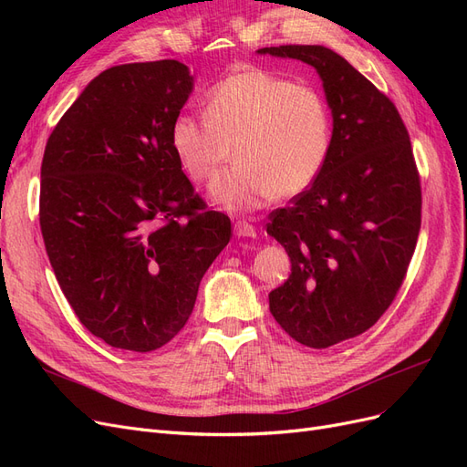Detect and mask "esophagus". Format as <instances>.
<instances>
[{
	"mask_svg": "<svg viewBox=\"0 0 467 467\" xmlns=\"http://www.w3.org/2000/svg\"><path fill=\"white\" fill-rule=\"evenodd\" d=\"M234 232L237 237H257L255 225H251L249 222H235Z\"/></svg>",
	"mask_w": 467,
	"mask_h": 467,
	"instance_id": "1",
	"label": "esophagus"
}]
</instances>
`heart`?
Masks as SVG:
<instances>
[{"mask_svg":"<svg viewBox=\"0 0 467 467\" xmlns=\"http://www.w3.org/2000/svg\"><path fill=\"white\" fill-rule=\"evenodd\" d=\"M206 119L179 115L171 148L196 182L214 179L232 158L237 165L210 187V201L249 212L273 196L304 192L331 151V110L309 86L259 67L222 79L206 97Z\"/></svg>","mask_w":467,"mask_h":467,"instance_id":"1","label":"heart"}]
</instances>
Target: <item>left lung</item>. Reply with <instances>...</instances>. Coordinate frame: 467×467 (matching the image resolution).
<instances>
[{"label":"left lung","mask_w":467,"mask_h":467,"mask_svg":"<svg viewBox=\"0 0 467 467\" xmlns=\"http://www.w3.org/2000/svg\"><path fill=\"white\" fill-rule=\"evenodd\" d=\"M257 52L316 67L331 109L325 167L266 223L292 263L268 294L271 314L294 341L327 348L370 329L401 288L420 230L413 150L398 109L343 56L319 45Z\"/></svg>","instance_id":"obj_1"}]
</instances>
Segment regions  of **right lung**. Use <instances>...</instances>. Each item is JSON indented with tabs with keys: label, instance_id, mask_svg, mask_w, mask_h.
Wrapping results in <instances>:
<instances>
[{
	"label": "right lung",
	"instance_id": "obj_1",
	"mask_svg": "<svg viewBox=\"0 0 467 467\" xmlns=\"http://www.w3.org/2000/svg\"><path fill=\"white\" fill-rule=\"evenodd\" d=\"M194 88L177 60L105 69L52 130L40 167V232L79 321L115 348L150 352L185 327L232 235L171 148Z\"/></svg>",
	"mask_w": 467,
	"mask_h": 467
}]
</instances>
